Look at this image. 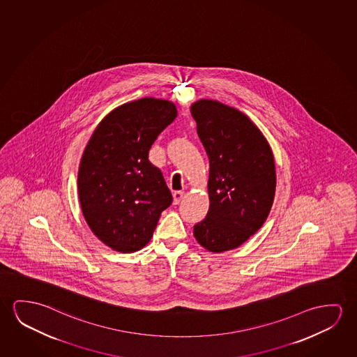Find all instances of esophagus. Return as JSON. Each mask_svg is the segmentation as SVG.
<instances>
[{
    "instance_id": "esophagus-1",
    "label": "esophagus",
    "mask_w": 357,
    "mask_h": 357,
    "mask_svg": "<svg viewBox=\"0 0 357 357\" xmlns=\"http://www.w3.org/2000/svg\"><path fill=\"white\" fill-rule=\"evenodd\" d=\"M184 197V192H173V203L179 204L181 203V199Z\"/></svg>"
}]
</instances>
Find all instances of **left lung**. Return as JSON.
<instances>
[{"label":"left lung","mask_w":357,"mask_h":357,"mask_svg":"<svg viewBox=\"0 0 357 357\" xmlns=\"http://www.w3.org/2000/svg\"><path fill=\"white\" fill-rule=\"evenodd\" d=\"M210 162L208 216L194 237L210 252L241 246L256 234L275 200V157L267 138L243 112L216 100L190 106Z\"/></svg>","instance_id":"1"}]
</instances>
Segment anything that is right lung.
<instances>
[{"label":"right lung","mask_w":357,"mask_h":357,"mask_svg":"<svg viewBox=\"0 0 357 357\" xmlns=\"http://www.w3.org/2000/svg\"><path fill=\"white\" fill-rule=\"evenodd\" d=\"M176 104L143 98L120 105L100 121L84 149L77 194L93 235L119 252H136L153 236L173 198L149 162L159 133L176 119Z\"/></svg>","instance_id":"add662e5"}]
</instances>
